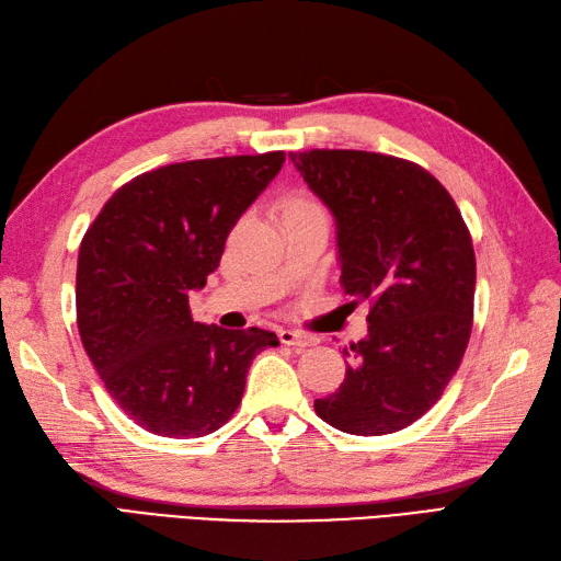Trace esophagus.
I'll use <instances>...</instances> for the list:
<instances>
[{
  "mask_svg": "<svg viewBox=\"0 0 561 561\" xmlns=\"http://www.w3.org/2000/svg\"><path fill=\"white\" fill-rule=\"evenodd\" d=\"M279 340H282V344L294 346V348H306V346H312V344L318 342L316 336L304 334V332H296V330H279Z\"/></svg>",
  "mask_w": 561,
  "mask_h": 561,
  "instance_id": "1",
  "label": "esophagus"
}]
</instances>
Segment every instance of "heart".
<instances>
[{
  "label": "heart",
  "mask_w": 561,
  "mask_h": 561,
  "mask_svg": "<svg viewBox=\"0 0 561 561\" xmlns=\"http://www.w3.org/2000/svg\"><path fill=\"white\" fill-rule=\"evenodd\" d=\"M289 203H298V205H310V203H316V201H308V198H294V201H289Z\"/></svg>",
  "instance_id": "obj_1"
}]
</instances>
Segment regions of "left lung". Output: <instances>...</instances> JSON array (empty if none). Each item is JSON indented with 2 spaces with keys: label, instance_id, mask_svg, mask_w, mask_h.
<instances>
[{
  "label": "left lung",
  "instance_id": "left-lung-1",
  "mask_svg": "<svg viewBox=\"0 0 561 561\" xmlns=\"http://www.w3.org/2000/svg\"><path fill=\"white\" fill-rule=\"evenodd\" d=\"M336 219L342 286L368 301V336L351 344L324 423L387 435L419 421L459 370L473 328L476 253L447 188L415 162L366 150L289 152Z\"/></svg>",
  "mask_w": 561,
  "mask_h": 561
}]
</instances>
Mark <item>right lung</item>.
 <instances>
[{
    "instance_id": "add662e5",
    "label": "right lung",
    "mask_w": 561,
    "mask_h": 561,
    "mask_svg": "<svg viewBox=\"0 0 561 561\" xmlns=\"http://www.w3.org/2000/svg\"><path fill=\"white\" fill-rule=\"evenodd\" d=\"M284 152L167 164L104 203L78 251L76 322L119 409L162 437H203L239 409L275 332L193 322L237 219L279 174Z\"/></svg>"
}]
</instances>
